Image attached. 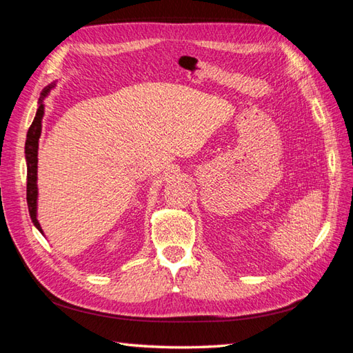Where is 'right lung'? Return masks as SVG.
<instances>
[{"label": "right lung", "instance_id": "1", "mask_svg": "<svg viewBox=\"0 0 353 353\" xmlns=\"http://www.w3.org/2000/svg\"><path fill=\"white\" fill-rule=\"evenodd\" d=\"M55 88V81L50 83L49 86L43 89L41 97L38 100V110L35 114V119L32 121V125L28 131V136H26V146H24V154H26V165H28V208L30 219L34 222L38 232L41 234L43 228L40 222L37 219V208H38V140L41 136V121L44 115V99L48 97L50 89Z\"/></svg>", "mask_w": 353, "mask_h": 353}]
</instances>
